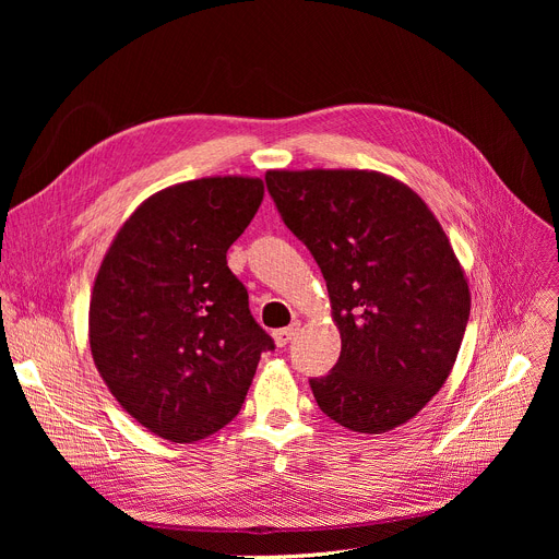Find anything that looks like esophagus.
<instances>
[{"label": "esophagus", "instance_id": "esophagus-1", "mask_svg": "<svg viewBox=\"0 0 559 559\" xmlns=\"http://www.w3.org/2000/svg\"><path fill=\"white\" fill-rule=\"evenodd\" d=\"M299 329H301V324H299V321H295V324H289L287 329L276 331V333H274V342H276V346H287L292 340H295V335L299 333Z\"/></svg>", "mask_w": 559, "mask_h": 559}]
</instances>
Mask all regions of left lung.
I'll return each mask as SVG.
<instances>
[{
  "label": "left lung",
  "mask_w": 559,
  "mask_h": 559,
  "mask_svg": "<svg viewBox=\"0 0 559 559\" xmlns=\"http://www.w3.org/2000/svg\"><path fill=\"white\" fill-rule=\"evenodd\" d=\"M281 219L324 274L342 335L310 388L340 426L380 435L449 378L472 295L447 233L417 192L367 169L267 171Z\"/></svg>",
  "instance_id": "1"
}]
</instances>
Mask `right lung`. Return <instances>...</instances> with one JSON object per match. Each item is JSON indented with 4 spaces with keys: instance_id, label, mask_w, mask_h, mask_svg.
<instances>
[{
    "instance_id": "add662e5",
    "label": "right lung",
    "mask_w": 559,
    "mask_h": 559,
    "mask_svg": "<svg viewBox=\"0 0 559 559\" xmlns=\"http://www.w3.org/2000/svg\"><path fill=\"white\" fill-rule=\"evenodd\" d=\"M260 179L213 176L146 199L115 235L91 299V350L127 413L176 444L238 417L274 350L226 251L262 201Z\"/></svg>"
}]
</instances>
